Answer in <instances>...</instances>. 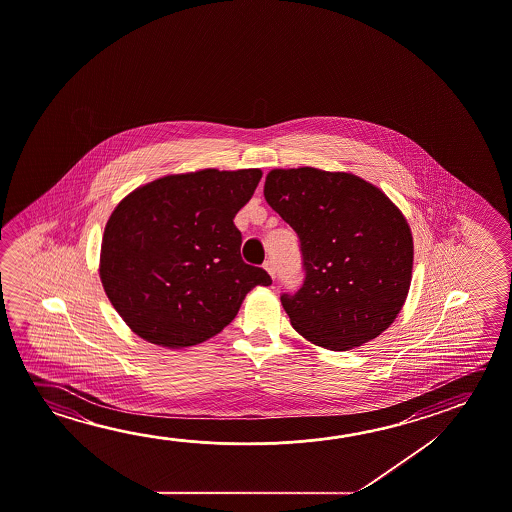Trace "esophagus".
Wrapping results in <instances>:
<instances>
[{"label":"esophagus","instance_id":"obj_1","mask_svg":"<svg viewBox=\"0 0 512 512\" xmlns=\"http://www.w3.org/2000/svg\"><path fill=\"white\" fill-rule=\"evenodd\" d=\"M264 269L268 271L269 277L275 278V264H273V260H266L264 262Z\"/></svg>","mask_w":512,"mask_h":512}]
</instances>
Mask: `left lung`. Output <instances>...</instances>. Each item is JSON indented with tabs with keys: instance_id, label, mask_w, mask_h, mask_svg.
Masks as SVG:
<instances>
[{
	"instance_id": "left-lung-1",
	"label": "left lung",
	"mask_w": 512,
	"mask_h": 512,
	"mask_svg": "<svg viewBox=\"0 0 512 512\" xmlns=\"http://www.w3.org/2000/svg\"><path fill=\"white\" fill-rule=\"evenodd\" d=\"M264 198L302 243L305 280L282 294L294 330L346 352L391 327L411 287L414 244L384 191L352 173L305 166L271 169Z\"/></svg>"
}]
</instances>
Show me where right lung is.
Returning <instances> with one entry per match:
<instances>
[{
	"instance_id": "1",
	"label": "right lung",
	"mask_w": 512,
	"mask_h": 512,
	"mask_svg": "<svg viewBox=\"0 0 512 512\" xmlns=\"http://www.w3.org/2000/svg\"><path fill=\"white\" fill-rule=\"evenodd\" d=\"M260 178V169L162 176L112 210L101 285L134 334L173 350L203 343L237 316L255 285L271 284L241 259L234 225Z\"/></svg>"
}]
</instances>
